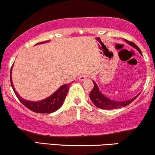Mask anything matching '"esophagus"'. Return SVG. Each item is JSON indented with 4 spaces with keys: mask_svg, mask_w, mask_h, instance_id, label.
I'll use <instances>...</instances> for the list:
<instances>
[{
    "mask_svg": "<svg viewBox=\"0 0 155 155\" xmlns=\"http://www.w3.org/2000/svg\"><path fill=\"white\" fill-rule=\"evenodd\" d=\"M87 75L81 74V76L79 77V79L80 81H85L87 79Z\"/></svg>",
    "mask_w": 155,
    "mask_h": 155,
    "instance_id": "34e87169",
    "label": "esophagus"
}]
</instances>
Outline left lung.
<instances>
[{"instance_id":"left-lung-1","label":"left lung","mask_w":155,"mask_h":155,"mask_svg":"<svg viewBox=\"0 0 155 155\" xmlns=\"http://www.w3.org/2000/svg\"><path fill=\"white\" fill-rule=\"evenodd\" d=\"M124 41L131 45V46L135 48L137 51L140 53V54H142L140 49L134 42H130L127 40H124ZM93 82L94 84V87H93V89L92 90V91L90 93L89 96L92 102L97 107L100 109H104V110H115V109L124 107L127 106V105L132 103V101H135L136 98H137V97L140 94L139 93L138 95H137L134 98H131L130 100H127V101H114V100H112L111 98H109L105 96L104 95H103L102 93L98 89V87L96 84V83L94 81H93Z\"/></svg>"}]
</instances>
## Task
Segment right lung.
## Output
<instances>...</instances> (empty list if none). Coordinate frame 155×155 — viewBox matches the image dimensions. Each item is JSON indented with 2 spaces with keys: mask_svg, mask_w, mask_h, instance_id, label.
Returning a JSON list of instances; mask_svg holds the SVG:
<instances>
[{
  "mask_svg": "<svg viewBox=\"0 0 155 155\" xmlns=\"http://www.w3.org/2000/svg\"><path fill=\"white\" fill-rule=\"evenodd\" d=\"M44 42H47V41L39 42L37 44L44 43ZM12 66L11 71H10V81H11L12 87L13 91H14L15 95L18 97L19 101L25 107H26L27 108L29 109L31 111L35 112V113H51L57 111V110H59L62 106L64 99L66 98V96H67L68 92L70 83L69 84H65L64 85H62L57 91L54 92L51 96L48 97L45 99L39 101H28V100L23 99L15 91L14 85H13L12 80Z\"/></svg>",
  "mask_w": 155,
  "mask_h": 155,
  "instance_id": "right-lung-1",
  "label": "right lung"
}]
</instances>
